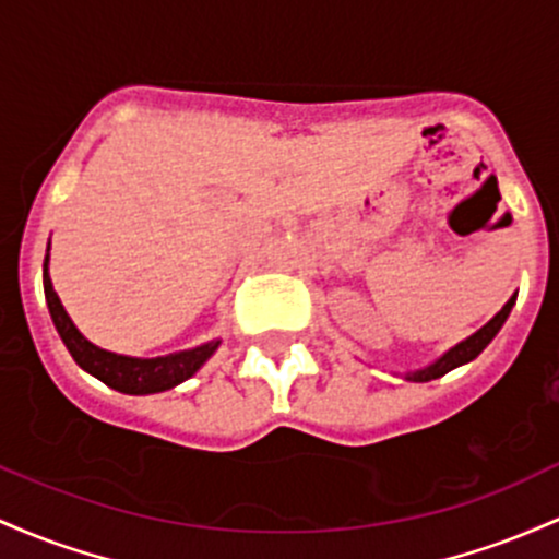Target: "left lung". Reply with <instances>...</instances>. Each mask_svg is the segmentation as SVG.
<instances>
[{
    "mask_svg": "<svg viewBox=\"0 0 559 559\" xmlns=\"http://www.w3.org/2000/svg\"><path fill=\"white\" fill-rule=\"evenodd\" d=\"M515 300H518V293H512V298L507 300V304L501 306V309L493 313V317L488 319V322L483 324L478 332H473V335L465 337V341H460V343H456V346H451L447 354L438 356V359L432 361V364H428V367L412 369V372H404V380H409V382H428V380L443 378V374L451 372V369L462 367V364L473 361L475 356H478L480 350L486 348L488 343L493 341V337H497V332L501 330V324L507 322V317H510V311H512V306H515Z\"/></svg>",
    "mask_w": 559,
    "mask_h": 559,
    "instance_id": "left-lung-1",
    "label": "left lung"
}]
</instances>
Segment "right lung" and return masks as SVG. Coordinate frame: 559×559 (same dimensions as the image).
Wrapping results in <instances>:
<instances>
[{
    "label": "right lung",
    "mask_w": 559,
    "mask_h": 559,
    "mask_svg": "<svg viewBox=\"0 0 559 559\" xmlns=\"http://www.w3.org/2000/svg\"><path fill=\"white\" fill-rule=\"evenodd\" d=\"M44 298H47L55 330H58L66 348L71 350L73 361L84 372H90L92 378L112 388V391L129 393V396H147V393H163L168 388H177L179 382L190 380L216 354V348L222 346V341H209L203 346L177 350V354L166 356H153V359L112 354V350L94 346L92 341L81 335L73 319L68 317L66 306L60 304V296L55 293L52 280H49V246L47 255H44Z\"/></svg>",
    "instance_id": "add662e5"
}]
</instances>
